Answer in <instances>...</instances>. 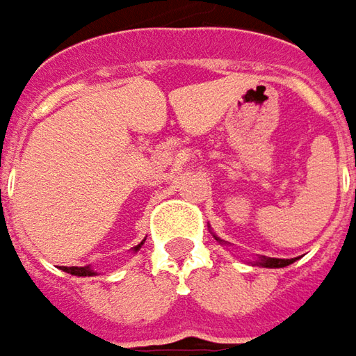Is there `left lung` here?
<instances>
[{"label": "left lung", "mask_w": 356, "mask_h": 356, "mask_svg": "<svg viewBox=\"0 0 356 356\" xmlns=\"http://www.w3.org/2000/svg\"><path fill=\"white\" fill-rule=\"evenodd\" d=\"M212 236L216 239H218V241H220L222 245H226V241H224V239H222V238H218V236H216L213 232H212ZM295 259H297V257H291V259H280V257H266V255H261V257H257V259L253 261V266L269 267V269H277V267L291 266Z\"/></svg>", "instance_id": "obj_1"}]
</instances>
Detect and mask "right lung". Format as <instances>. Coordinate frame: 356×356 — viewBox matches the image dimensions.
<instances>
[{
    "label": "right lung",
    "mask_w": 356,
    "mask_h": 356,
    "mask_svg": "<svg viewBox=\"0 0 356 356\" xmlns=\"http://www.w3.org/2000/svg\"><path fill=\"white\" fill-rule=\"evenodd\" d=\"M143 243H144V239L134 248V252H138L140 248H143ZM63 271H67V273H71V275H76V277H92V275H99L95 269L90 266H85V267H65Z\"/></svg>",
    "instance_id": "right-lung-1"
}]
</instances>
